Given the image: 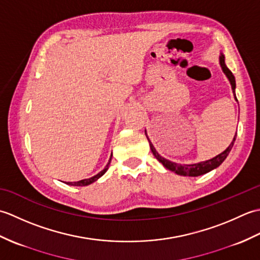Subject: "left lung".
<instances>
[{
    "mask_svg": "<svg viewBox=\"0 0 260 260\" xmlns=\"http://www.w3.org/2000/svg\"><path fill=\"white\" fill-rule=\"evenodd\" d=\"M219 61H220V66H221V68H222V71L224 73V75L227 76V78L230 81V85H231V88H233V92H234L235 99L237 101V97H236V93H235V89H236L235 76L229 70V68L227 67V66H225L224 56H223L222 53H221V56H220V58H219ZM145 135L147 137L148 143H150V147H151V151L153 153V155L156 157V159H157L158 162H161L163 164L164 168H167L168 170L172 171V172L179 174V175H183V176H199V175L206 174V173L210 172V171H212L214 169H217L219 165L224 161L225 157H227L228 154L230 153L231 148H233V146H234V143L236 141L237 133L234 136V140H233V142H231V144L227 148H225V150L222 153L218 154L217 156H214L211 159H208V161H203V162H199V163H193V164H180V163H175V162H172V161H169V159H167V158H164L163 156L159 155V154L157 153V151L155 150V147L153 146L152 142L150 141V139H148V136L146 134V131H145Z\"/></svg>",
    "mask_w": 260,
    "mask_h": 260,
    "instance_id": "1",
    "label": "left lung"
}]
</instances>
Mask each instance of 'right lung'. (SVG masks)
Returning a JSON list of instances; mask_svg holds the SVG:
<instances>
[{
  "mask_svg": "<svg viewBox=\"0 0 260 260\" xmlns=\"http://www.w3.org/2000/svg\"><path fill=\"white\" fill-rule=\"evenodd\" d=\"M112 156H113V154H112V155H110V157H109V161H108V163H107L106 167H105V169H104L103 171H101V172H99L98 174H96L95 176H92V178H89V179H85V180L77 181V182H67V184H69V185H74V186H85V185H89V184L93 183V182L97 181L99 178H101V176H103L105 173H106V171H107V170H108V168H109L110 161H112Z\"/></svg>",
  "mask_w": 260,
  "mask_h": 260,
  "instance_id": "add662e5",
  "label": "right lung"
}]
</instances>
